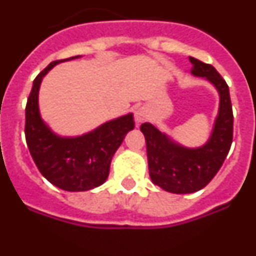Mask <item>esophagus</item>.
I'll list each match as a JSON object with an SVG mask.
<instances>
[{"label":"esophagus","instance_id":"34e87169","mask_svg":"<svg viewBox=\"0 0 256 256\" xmlns=\"http://www.w3.org/2000/svg\"><path fill=\"white\" fill-rule=\"evenodd\" d=\"M148 118V108H137V110H136V112H134V120H136V123H137V124H141L142 122L146 120Z\"/></svg>","mask_w":256,"mask_h":256}]
</instances>
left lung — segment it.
<instances>
[{
	"mask_svg": "<svg viewBox=\"0 0 256 256\" xmlns=\"http://www.w3.org/2000/svg\"><path fill=\"white\" fill-rule=\"evenodd\" d=\"M191 74L204 78L219 96L218 114L209 138L204 144L187 148L152 123H144L150 178L154 184L172 194H192L204 188L214 178L227 158L234 137V112L230 88L216 68L190 58Z\"/></svg>",
	"mask_w": 256,
	"mask_h": 256,
	"instance_id": "1",
	"label": "left lung"
}]
</instances>
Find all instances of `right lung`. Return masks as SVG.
<instances>
[{
    "label": "right lung",
    "mask_w": 256,
    "mask_h": 256,
    "mask_svg": "<svg viewBox=\"0 0 256 256\" xmlns=\"http://www.w3.org/2000/svg\"><path fill=\"white\" fill-rule=\"evenodd\" d=\"M54 61L33 82L26 108V138L37 168L48 182L64 191L83 192L101 186L108 177L112 159L126 133L134 128L132 112L105 122L80 136H60L42 119L40 110V83Z\"/></svg>",
    "instance_id": "1"
}]
</instances>
